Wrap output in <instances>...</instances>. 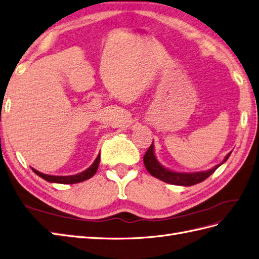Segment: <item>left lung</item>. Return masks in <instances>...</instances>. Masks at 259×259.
<instances>
[{
  "mask_svg": "<svg viewBox=\"0 0 259 259\" xmlns=\"http://www.w3.org/2000/svg\"><path fill=\"white\" fill-rule=\"evenodd\" d=\"M231 153H229L225 156V158L223 159L222 162L219 163V165H217L214 168L206 170V171L176 172V171H171V170H169L165 167H162L159 163V161L156 159V156L154 153V142H153V144H151L149 148L147 149L146 154L144 155V165H145V167H146L147 171L151 176L156 177L157 179L165 181V182H167V184H170V185L189 187V186L197 185V184H199V182H202L206 178H209L210 176L214 171H215V170L221 165H222V163H224L226 160L229 159Z\"/></svg>",
  "mask_w": 259,
  "mask_h": 259,
  "instance_id": "left-lung-1",
  "label": "left lung"
}]
</instances>
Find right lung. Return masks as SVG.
Masks as SVG:
<instances>
[{"mask_svg": "<svg viewBox=\"0 0 259 259\" xmlns=\"http://www.w3.org/2000/svg\"><path fill=\"white\" fill-rule=\"evenodd\" d=\"M99 163H100V154L98 155L96 160H94V162L89 168L84 170V171H82V172L77 174V175H73V176H50V175H45V174H41L39 171H37V170L34 169V168H31V169H33V171L37 176H39L40 178L45 179L48 182L72 185V184H78V182H82V181H84L87 179H90L91 177H93V176L96 175V172H97Z\"/></svg>", "mask_w": 259, "mask_h": 259, "instance_id": "1", "label": "right lung"}]
</instances>
